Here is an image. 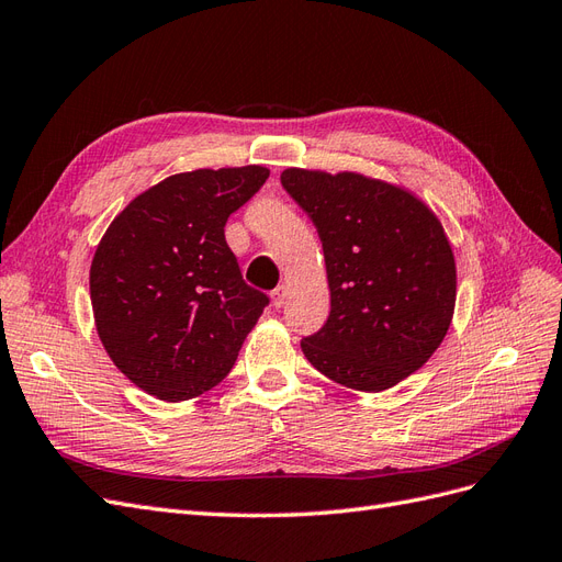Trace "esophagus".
I'll return each mask as SVG.
<instances>
[{
    "label": "esophagus",
    "instance_id": "34e87169",
    "mask_svg": "<svg viewBox=\"0 0 562 562\" xmlns=\"http://www.w3.org/2000/svg\"><path fill=\"white\" fill-rule=\"evenodd\" d=\"M285 297H288V285H279V288H274V293H271V302H274L277 310L283 307Z\"/></svg>",
    "mask_w": 562,
    "mask_h": 562
}]
</instances>
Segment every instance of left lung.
<instances>
[{
  "label": "left lung",
  "instance_id": "8db88e82",
  "mask_svg": "<svg viewBox=\"0 0 562 562\" xmlns=\"http://www.w3.org/2000/svg\"><path fill=\"white\" fill-rule=\"evenodd\" d=\"M283 190L312 217L326 258L330 316L300 347L333 382L384 391L443 342L457 267L436 213L405 187L361 173L285 168Z\"/></svg>",
  "mask_w": 562,
  "mask_h": 562
}]
</instances>
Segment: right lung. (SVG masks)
I'll list each match as a JSON object with an SVG mask.
<instances>
[{
    "mask_svg": "<svg viewBox=\"0 0 562 562\" xmlns=\"http://www.w3.org/2000/svg\"><path fill=\"white\" fill-rule=\"evenodd\" d=\"M265 166L199 168L135 196L100 239L91 304L112 363L176 403L225 380L269 297L225 241L227 217L260 190Z\"/></svg>",
    "mask_w": 562,
    "mask_h": 562,
    "instance_id": "add662e5",
    "label": "right lung"
}]
</instances>
